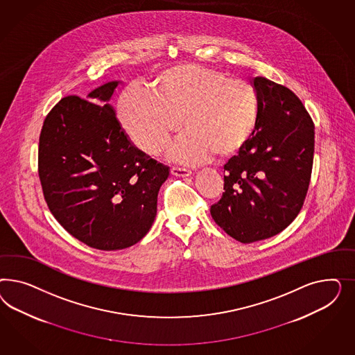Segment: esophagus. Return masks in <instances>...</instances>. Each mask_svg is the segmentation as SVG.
I'll use <instances>...</instances> for the list:
<instances>
[{"label":"esophagus","instance_id":"1","mask_svg":"<svg viewBox=\"0 0 355 355\" xmlns=\"http://www.w3.org/2000/svg\"><path fill=\"white\" fill-rule=\"evenodd\" d=\"M171 173H172L173 175H175V177H182V178L191 175V171L184 169V168H178V166L171 168Z\"/></svg>","mask_w":355,"mask_h":355}]
</instances>
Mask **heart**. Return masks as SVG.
Masks as SVG:
<instances>
[{
    "label": "heart",
    "mask_w": 355,
    "mask_h": 355,
    "mask_svg": "<svg viewBox=\"0 0 355 355\" xmlns=\"http://www.w3.org/2000/svg\"><path fill=\"white\" fill-rule=\"evenodd\" d=\"M259 116L257 87L248 79L199 64H181L162 70L152 94L126 89L119 103L122 128L139 148L164 153L181 128L174 157L184 164L230 157L251 138Z\"/></svg>",
    "instance_id": "1"
}]
</instances>
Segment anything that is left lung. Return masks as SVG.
Segmentation results:
<instances>
[{
  "instance_id": "obj_1",
  "label": "left lung",
  "mask_w": 355,
  "mask_h": 355,
  "mask_svg": "<svg viewBox=\"0 0 355 355\" xmlns=\"http://www.w3.org/2000/svg\"><path fill=\"white\" fill-rule=\"evenodd\" d=\"M259 116L252 138L224 165L221 199L211 215L226 234L251 243L279 234L298 216L311 180L315 126L298 96L254 79Z\"/></svg>"
}]
</instances>
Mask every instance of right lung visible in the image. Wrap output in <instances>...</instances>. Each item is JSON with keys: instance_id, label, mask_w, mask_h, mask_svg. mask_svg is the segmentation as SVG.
Here are the masks:
<instances>
[{"instance_id": "1", "label": "right lung", "mask_w": 355, "mask_h": 355, "mask_svg": "<svg viewBox=\"0 0 355 355\" xmlns=\"http://www.w3.org/2000/svg\"><path fill=\"white\" fill-rule=\"evenodd\" d=\"M119 82L61 98L44 119L37 172L44 199L67 233L121 250L148 233L169 168L132 146L107 104Z\"/></svg>"}]
</instances>
